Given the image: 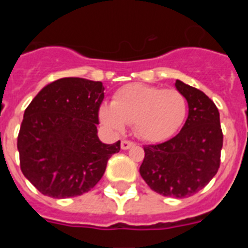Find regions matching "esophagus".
Wrapping results in <instances>:
<instances>
[{
    "instance_id": "obj_1",
    "label": "esophagus",
    "mask_w": 248,
    "mask_h": 248,
    "mask_svg": "<svg viewBox=\"0 0 248 248\" xmlns=\"http://www.w3.org/2000/svg\"><path fill=\"white\" fill-rule=\"evenodd\" d=\"M135 145V143L130 141V140H122V149L123 150H128V149L133 148Z\"/></svg>"
}]
</instances>
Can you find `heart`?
I'll return each mask as SVG.
<instances>
[{
    "label": "heart",
    "mask_w": 248,
    "mask_h": 248,
    "mask_svg": "<svg viewBox=\"0 0 248 248\" xmlns=\"http://www.w3.org/2000/svg\"><path fill=\"white\" fill-rule=\"evenodd\" d=\"M187 115V100L177 89L155 85H124L114 94L113 104H103L99 118L105 126L123 131L133 124L134 133L146 141H161L174 135Z\"/></svg>",
    "instance_id": "obj_1"
}]
</instances>
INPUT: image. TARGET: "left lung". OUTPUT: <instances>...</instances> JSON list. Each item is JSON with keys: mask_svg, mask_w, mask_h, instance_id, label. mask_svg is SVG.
I'll return each mask as SVG.
<instances>
[{"mask_svg": "<svg viewBox=\"0 0 248 248\" xmlns=\"http://www.w3.org/2000/svg\"><path fill=\"white\" fill-rule=\"evenodd\" d=\"M175 87L187 100V119L176 137L144 146L145 156L139 171L155 192L183 199L200 191L216 175L223 135L215 103L181 80H176Z\"/></svg>", "mask_w": 248, "mask_h": 248, "instance_id": "8db88e82", "label": "left lung"}]
</instances>
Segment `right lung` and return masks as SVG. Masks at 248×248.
<instances>
[{
  "label": "right lung",
  "instance_id": "right-lung-1",
  "mask_svg": "<svg viewBox=\"0 0 248 248\" xmlns=\"http://www.w3.org/2000/svg\"><path fill=\"white\" fill-rule=\"evenodd\" d=\"M102 82L61 78L46 85L25 110L17 139L19 165L46 196L65 199L88 192L102 179L120 140L98 138Z\"/></svg>",
  "mask_w": 248,
  "mask_h": 248
}]
</instances>
